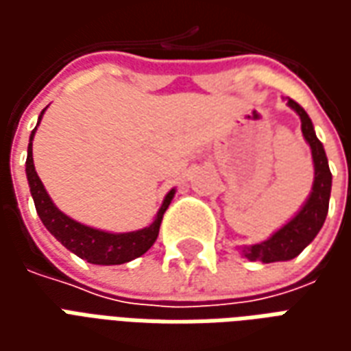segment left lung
Wrapping results in <instances>:
<instances>
[{
    "label": "left lung",
    "mask_w": 351,
    "mask_h": 351,
    "mask_svg": "<svg viewBox=\"0 0 351 351\" xmlns=\"http://www.w3.org/2000/svg\"><path fill=\"white\" fill-rule=\"evenodd\" d=\"M287 105L293 108L301 118L302 135L306 138L312 150V160H314V184L306 203L297 213L295 218L287 221L286 226L278 229L271 239L263 243L244 246L243 256L250 261H263V263H274V261H287V259L297 258L306 246H308L314 237L319 233L324 226L325 216L329 210V197H331V171L327 163L324 145L316 137V131L312 125V120L306 114V110L293 99H287Z\"/></svg>",
    "instance_id": "8db88e82"
}]
</instances>
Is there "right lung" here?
Returning a JSON list of instances; mask_svg holds the SVG:
<instances>
[{"label": "right lung", "instance_id": "1", "mask_svg": "<svg viewBox=\"0 0 351 351\" xmlns=\"http://www.w3.org/2000/svg\"><path fill=\"white\" fill-rule=\"evenodd\" d=\"M45 114V110L41 116ZM39 116V120H41ZM39 125V123H37ZM35 125V130H37ZM35 130L29 135V145H27V160H26V175L29 182V191L34 197L35 210L41 218L43 226L49 229L52 235L56 237L60 243L64 244L67 250L77 254L80 259H86L88 263L93 265H122L131 259L141 258L145 252L150 250V246L156 243L158 233H160L163 214L171 205L175 197V190H171L163 199L156 220L145 229L131 231V233H107L101 229L88 228L79 221H75L69 216H65L58 208L52 199L45 190L41 178L37 176L34 165V152H32V141H34Z\"/></svg>", "mask_w": 351, "mask_h": 351}]
</instances>
